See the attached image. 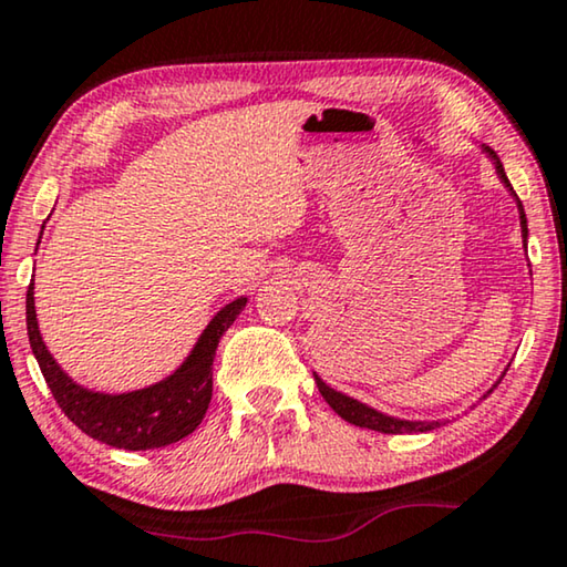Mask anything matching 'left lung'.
<instances>
[{
  "mask_svg": "<svg viewBox=\"0 0 567 567\" xmlns=\"http://www.w3.org/2000/svg\"><path fill=\"white\" fill-rule=\"evenodd\" d=\"M485 154H488L491 162L496 164V174L501 177V182H504V185L508 187V193H512V195L516 197L514 187L508 185V177H506V172H504V164L498 162L496 151H491L488 146H485ZM516 207H519L522 238H524V246H526V234H529V230H526V215H524V207H522L519 197H516ZM313 378H316L318 390H321V395L326 398V403H329L331 409L337 411L341 419L349 421V424H354V426L372 429V432H380V434H411V432H432L434 426L442 424V421H405V419L388 416V413L374 411V409H370V405H364V403H360V401H354V398H349V395H344V393H339V390L329 388L321 378H318V374H313ZM496 385H498V382H496ZM496 385H493V388H496ZM493 388H491V390H493ZM491 390H488V393H491ZM488 393H485V395H488ZM485 395H483V398H485Z\"/></svg>",
  "mask_w": 567,
  "mask_h": 567,
  "instance_id": "obj_1",
  "label": "left lung"
}]
</instances>
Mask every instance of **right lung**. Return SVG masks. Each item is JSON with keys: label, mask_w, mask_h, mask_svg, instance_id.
Here are the masks:
<instances>
[{"label": "right lung", "mask_w": 567, "mask_h": 567, "mask_svg": "<svg viewBox=\"0 0 567 567\" xmlns=\"http://www.w3.org/2000/svg\"><path fill=\"white\" fill-rule=\"evenodd\" d=\"M246 298H236L220 308L200 333L185 362L156 385L131 390V393H94L79 385L61 370L43 344L35 318L33 282L28 287V337L41 372L61 411L92 440L117 450H158L193 434L205 416L213 398V360L223 333L230 329Z\"/></svg>", "instance_id": "1"}]
</instances>
